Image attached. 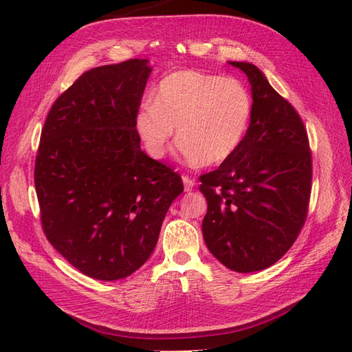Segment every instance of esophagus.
<instances>
[{
    "label": "esophagus",
    "mask_w": 352,
    "mask_h": 352,
    "mask_svg": "<svg viewBox=\"0 0 352 352\" xmlns=\"http://www.w3.org/2000/svg\"><path fill=\"white\" fill-rule=\"evenodd\" d=\"M183 184H184V190L186 192H189V190H192L193 188H195V182L192 180V178H189V177H183Z\"/></svg>",
    "instance_id": "obj_1"
}]
</instances>
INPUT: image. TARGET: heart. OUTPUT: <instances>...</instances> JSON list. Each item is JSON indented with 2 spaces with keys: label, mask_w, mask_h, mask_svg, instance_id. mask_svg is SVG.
<instances>
[{
  "label": "heart",
  "mask_w": 352,
  "mask_h": 352,
  "mask_svg": "<svg viewBox=\"0 0 352 352\" xmlns=\"http://www.w3.org/2000/svg\"><path fill=\"white\" fill-rule=\"evenodd\" d=\"M151 101L136 116L148 154L163 157L177 129L184 154L204 166L223 163L241 148L252 116V96L242 81L198 71L169 74Z\"/></svg>",
  "instance_id": "b5f03b06"
}]
</instances>
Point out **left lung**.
Returning <instances> with one entry per match:
<instances>
[{"instance_id":"8db88e82","label":"left lung","mask_w":352,"mask_h":352,"mask_svg":"<svg viewBox=\"0 0 352 352\" xmlns=\"http://www.w3.org/2000/svg\"><path fill=\"white\" fill-rule=\"evenodd\" d=\"M251 85L252 116L241 148L199 178L207 199L203 236L214 258L236 272L272 266L307 218L311 154L300 115L248 62H228Z\"/></svg>"}]
</instances>
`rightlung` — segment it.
Returning a JSON list of instances; mask_svg holds the SVG:
<instances>
[{"label":"right lung","instance_id":"right-lung-1","mask_svg":"<svg viewBox=\"0 0 352 352\" xmlns=\"http://www.w3.org/2000/svg\"><path fill=\"white\" fill-rule=\"evenodd\" d=\"M153 68L131 58L85 72L52 104L34 186L50 243L101 281L151 256L182 177L140 149L136 116Z\"/></svg>","mask_w":352,"mask_h":352}]
</instances>
